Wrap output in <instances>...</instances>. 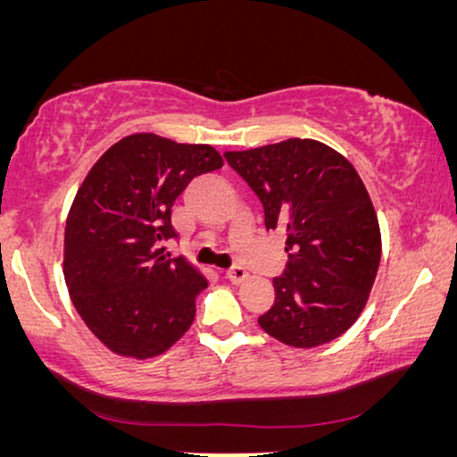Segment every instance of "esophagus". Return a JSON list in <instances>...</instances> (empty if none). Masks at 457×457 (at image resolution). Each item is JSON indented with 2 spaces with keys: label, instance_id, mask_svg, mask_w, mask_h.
<instances>
[{
  "label": "esophagus",
  "instance_id": "1",
  "mask_svg": "<svg viewBox=\"0 0 457 457\" xmlns=\"http://www.w3.org/2000/svg\"><path fill=\"white\" fill-rule=\"evenodd\" d=\"M247 277H249L247 270H245V268H241V266L230 268V270L227 272V278H228L233 285H241L243 280H247Z\"/></svg>",
  "mask_w": 457,
  "mask_h": 457
}]
</instances>
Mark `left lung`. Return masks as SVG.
<instances>
[{"instance_id":"1","label":"left lung","mask_w":457,"mask_h":457,"mask_svg":"<svg viewBox=\"0 0 457 457\" xmlns=\"http://www.w3.org/2000/svg\"><path fill=\"white\" fill-rule=\"evenodd\" d=\"M224 158L264 205L266 228L283 230L289 264L260 327L310 349L358 320L380 264L372 199L345 155L314 139H287Z\"/></svg>"}]
</instances>
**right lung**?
<instances>
[{
  "instance_id": "1",
  "label": "right lung",
  "mask_w": 457,
  "mask_h": 457,
  "mask_svg": "<svg viewBox=\"0 0 457 457\" xmlns=\"http://www.w3.org/2000/svg\"><path fill=\"white\" fill-rule=\"evenodd\" d=\"M222 164L212 145L135 133L87 172L66 218L64 280L79 316L110 352L155 358L195 320L208 278L183 255L168 258L162 243L177 237L174 199Z\"/></svg>"
}]
</instances>
